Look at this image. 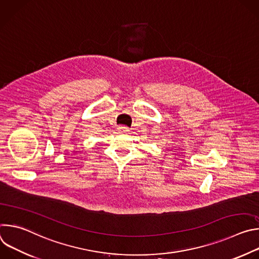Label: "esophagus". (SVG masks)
<instances>
[{
    "instance_id": "1",
    "label": "esophagus",
    "mask_w": 259,
    "mask_h": 259,
    "mask_svg": "<svg viewBox=\"0 0 259 259\" xmlns=\"http://www.w3.org/2000/svg\"><path fill=\"white\" fill-rule=\"evenodd\" d=\"M118 131L120 133H127L129 131V128L125 127V126H120V127H118Z\"/></svg>"
}]
</instances>
